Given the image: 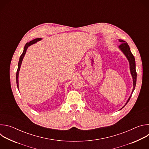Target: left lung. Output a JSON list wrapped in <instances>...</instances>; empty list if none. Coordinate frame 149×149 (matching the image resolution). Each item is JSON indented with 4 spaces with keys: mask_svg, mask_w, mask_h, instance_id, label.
<instances>
[{
    "mask_svg": "<svg viewBox=\"0 0 149 149\" xmlns=\"http://www.w3.org/2000/svg\"><path fill=\"white\" fill-rule=\"evenodd\" d=\"M119 42H121L120 45L118 47V48L120 49V50L124 54V55L125 56V57L127 58V59H128L129 62V65H130V73L131 75L132 76L133 78V90L132 92L131 93L130 96L129 97V98L127 100V102H125V104H124V105L123 107L120 109L121 110L124 106L128 103V102L129 101L132 94L135 89V87L136 85V81H137V72L136 71V62H135V58L133 56V55L132 54L131 51H130V48L129 46V45L127 44V42H125V41L121 40V39H118Z\"/></svg>",
    "mask_w": 149,
    "mask_h": 149,
    "instance_id": "obj_1",
    "label": "left lung"
}]
</instances>
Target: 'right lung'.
<instances>
[{"instance_id":"obj_1","label":"right lung","mask_w":149,"mask_h":149,"mask_svg":"<svg viewBox=\"0 0 149 149\" xmlns=\"http://www.w3.org/2000/svg\"><path fill=\"white\" fill-rule=\"evenodd\" d=\"M42 39L41 38H36V39H35L29 42H28V43H26L24 47V51L22 54V55H20V58H19V62H18V67H17V72H16V84H17V88L19 90V80H18V78H19V71H20V67H21V64H22V61H23V59L25 56V55L26 52V51H27V49L29 47H30L31 45L36 43L37 42L40 40Z\"/></svg>"}]
</instances>
